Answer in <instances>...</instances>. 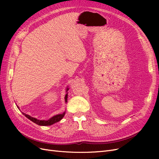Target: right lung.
I'll use <instances>...</instances> for the list:
<instances>
[{"instance_id": "1", "label": "right lung", "mask_w": 159, "mask_h": 159, "mask_svg": "<svg viewBox=\"0 0 159 159\" xmlns=\"http://www.w3.org/2000/svg\"><path fill=\"white\" fill-rule=\"evenodd\" d=\"M68 90H69V88H68L66 89V92ZM67 99H68V93L66 94V96H65V102H66V103L68 102V101H67ZM16 106H17V107L19 109V107H18V105H16ZM22 114L25 115V117H26L28 119H30V121H32L34 123H35L36 124L38 125H40V126H48V125H52L60 121V120L64 117V115H65V112H64L63 113H61V114H58V115H54V117H51L48 120H46H46L37 119H36L34 117H32L30 116V115H27V114H26L25 113H22Z\"/></svg>"}]
</instances>
